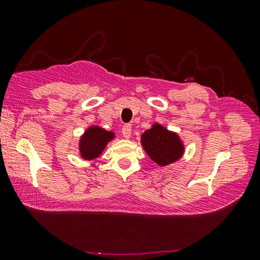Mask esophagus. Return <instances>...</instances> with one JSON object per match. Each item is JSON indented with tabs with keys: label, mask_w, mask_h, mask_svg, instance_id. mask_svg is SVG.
<instances>
[{
	"label": "esophagus",
	"mask_w": 260,
	"mask_h": 260,
	"mask_svg": "<svg viewBox=\"0 0 260 260\" xmlns=\"http://www.w3.org/2000/svg\"><path fill=\"white\" fill-rule=\"evenodd\" d=\"M122 134H123L124 138H130V136H131V125H130V124H125V125L122 127Z\"/></svg>",
	"instance_id": "1"
}]
</instances>
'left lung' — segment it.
I'll use <instances>...</instances> for the list:
<instances>
[{"label": "left lung", "mask_w": 260, "mask_h": 260, "mask_svg": "<svg viewBox=\"0 0 260 260\" xmlns=\"http://www.w3.org/2000/svg\"><path fill=\"white\" fill-rule=\"evenodd\" d=\"M141 143L149 157L161 167L177 161L184 150L180 137L159 124H154L151 129L144 131Z\"/></svg>", "instance_id": "left-lung-1"}]
</instances>
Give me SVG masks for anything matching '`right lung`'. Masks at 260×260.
Segmentation results:
<instances>
[{
  "mask_svg": "<svg viewBox=\"0 0 260 260\" xmlns=\"http://www.w3.org/2000/svg\"><path fill=\"white\" fill-rule=\"evenodd\" d=\"M115 134L106 131L103 127L91 126L85 131L79 143V151L84 159L97 158L102 154L106 144L109 143Z\"/></svg>",
  "mask_w": 260,
  "mask_h": 260,
  "instance_id": "add662e5",
  "label": "right lung"
}]
</instances>
